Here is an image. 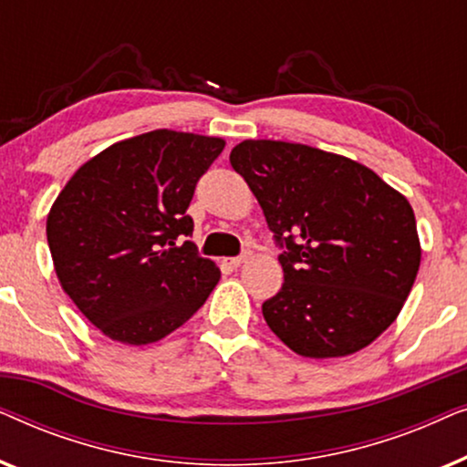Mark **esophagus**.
<instances>
[{
    "instance_id": "esophagus-1",
    "label": "esophagus",
    "mask_w": 467,
    "mask_h": 467,
    "mask_svg": "<svg viewBox=\"0 0 467 467\" xmlns=\"http://www.w3.org/2000/svg\"><path fill=\"white\" fill-rule=\"evenodd\" d=\"M251 257V253H244V254H240V257H232V259H227V264L232 265V267H240L242 264H244V261Z\"/></svg>"
}]
</instances>
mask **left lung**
Returning a JSON list of instances; mask_svg holds the SVG:
<instances>
[{"mask_svg":"<svg viewBox=\"0 0 467 467\" xmlns=\"http://www.w3.org/2000/svg\"><path fill=\"white\" fill-rule=\"evenodd\" d=\"M285 253V283L261 306L310 359L347 357L395 318L420 265L410 202L366 165L306 144L244 140L229 155Z\"/></svg>","mask_w":467,"mask_h":467,"instance_id":"obj_1","label":"left lung"}]
</instances>
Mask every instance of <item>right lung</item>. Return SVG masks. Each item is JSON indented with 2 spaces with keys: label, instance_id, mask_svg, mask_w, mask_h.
<instances>
[{
  "label": "right lung",
  "instance_id": "obj_1",
  "mask_svg": "<svg viewBox=\"0 0 467 467\" xmlns=\"http://www.w3.org/2000/svg\"><path fill=\"white\" fill-rule=\"evenodd\" d=\"M225 140L155 130L82 163L50 208L61 289L114 342L142 347L187 323L221 278L197 254L187 208Z\"/></svg>",
  "mask_w": 467,
  "mask_h": 467
}]
</instances>
